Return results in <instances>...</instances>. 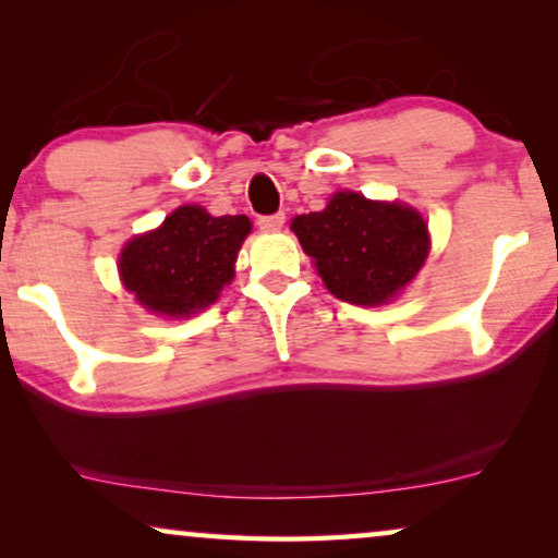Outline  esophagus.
<instances>
[{"label": "esophagus", "instance_id": "34e87169", "mask_svg": "<svg viewBox=\"0 0 558 558\" xmlns=\"http://www.w3.org/2000/svg\"><path fill=\"white\" fill-rule=\"evenodd\" d=\"M284 220H287L284 213H274V216H262V218H258V228H262V231H279V228L284 226Z\"/></svg>", "mask_w": 558, "mask_h": 558}]
</instances>
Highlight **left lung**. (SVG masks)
Segmentation results:
<instances>
[{
	"label": "left lung",
	"instance_id": "8db88e82",
	"mask_svg": "<svg viewBox=\"0 0 558 558\" xmlns=\"http://www.w3.org/2000/svg\"><path fill=\"white\" fill-rule=\"evenodd\" d=\"M292 231L327 289L350 304H384L409 284L429 254L416 210L338 193L325 210L296 216Z\"/></svg>",
	"mask_w": 558,
	"mask_h": 558
}]
</instances>
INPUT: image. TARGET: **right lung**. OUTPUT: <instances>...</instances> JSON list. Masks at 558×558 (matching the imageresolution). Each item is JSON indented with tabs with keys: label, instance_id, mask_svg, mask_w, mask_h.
I'll return each instance as SVG.
<instances>
[{
	"label": "right lung",
	"instance_id": "right-lung-1",
	"mask_svg": "<svg viewBox=\"0 0 558 558\" xmlns=\"http://www.w3.org/2000/svg\"><path fill=\"white\" fill-rule=\"evenodd\" d=\"M248 231L246 216L213 218L201 205H185L157 231L126 243L119 258L121 281L151 312L195 315L233 279L235 254Z\"/></svg>",
	"mask_w": 558,
	"mask_h": 558
}]
</instances>
